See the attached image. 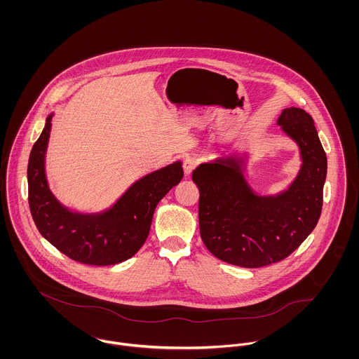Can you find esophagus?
Instances as JSON below:
<instances>
[{
  "label": "esophagus",
  "instance_id": "34e87169",
  "mask_svg": "<svg viewBox=\"0 0 359 359\" xmlns=\"http://www.w3.org/2000/svg\"><path fill=\"white\" fill-rule=\"evenodd\" d=\"M198 164H199L198 158L187 157L184 160V172H185V175H191L194 172V170L198 167Z\"/></svg>",
  "mask_w": 359,
  "mask_h": 359
}]
</instances>
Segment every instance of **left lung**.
<instances>
[{
    "instance_id": "left-lung-1",
    "label": "left lung",
    "mask_w": 359,
    "mask_h": 359,
    "mask_svg": "<svg viewBox=\"0 0 359 359\" xmlns=\"http://www.w3.org/2000/svg\"><path fill=\"white\" fill-rule=\"evenodd\" d=\"M278 124L297 142L303 158L287 191L255 195L235 157L201 164L192 174L201 192L202 241L228 264L259 268L282 261L307 239L320 217L327 158L313 120L306 110L289 107Z\"/></svg>"
}]
</instances>
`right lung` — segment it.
<instances>
[{
	"label": "right lung",
	"mask_w": 359,
	"mask_h": 359,
	"mask_svg": "<svg viewBox=\"0 0 359 359\" xmlns=\"http://www.w3.org/2000/svg\"><path fill=\"white\" fill-rule=\"evenodd\" d=\"M51 118L52 114L32 148L27 165L29 205L37 229L60 253L81 264L104 266L131 258L149 235L156 205L182 180L181 163L137 181L102 214L72 212L53 198L46 178Z\"/></svg>",
	"instance_id": "obj_1"
}]
</instances>
